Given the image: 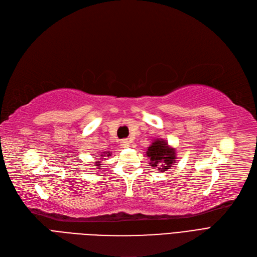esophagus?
I'll return each mask as SVG.
<instances>
[{
    "label": "esophagus",
    "mask_w": 257,
    "mask_h": 257,
    "mask_svg": "<svg viewBox=\"0 0 257 257\" xmlns=\"http://www.w3.org/2000/svg\"><path fill=\"white\" fill-rule=\"evenodd\" d=\"M120 146L124 147V148L129 147V141H128V140H123V141L120 142Z\"/></svg>",
    "instance_id": "esophagus-1"
}]
</instances>
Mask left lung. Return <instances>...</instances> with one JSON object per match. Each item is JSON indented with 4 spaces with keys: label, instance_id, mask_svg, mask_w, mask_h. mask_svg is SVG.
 Listing matches in <instances>:
<instances>
[{
    "label": "left lung",
    "instance_id": "left-lung-1",
    "mask_svg": "<svg viewBox=\"0 0 257 257\" xmlns=\"http://www.w3.org/2000/svg\"><path fill=\"white\" fill-rule=\"evenodd\" d=\"M146 153L150 159V166L160 172L167 171L176 163V151L164 140L154 141Z\"/></svg>",
    "mask_w": 257,
    "mask_h": 257
}]
</instances>
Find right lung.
I'll use <instances>...</instances> for the list:
<instances>
[{"mask_svg":"<svg viewBox=\"0 0 257 257\" xmlns=\"http://www.w3.org/2000/svg\"><path fill=\"white\" fill-rule=\"evenodd\" d=\"M111 155V153L110 152H103V154H101V158L99 159V160H97L98 163H96V166L97 167H101V161L104 159V158H106V157H109ZM100 169V168H99Z\"/></svg>","mask_w":257,"mask_h":257,"instance_id":"1","label":"right lung"}]
</instances>
